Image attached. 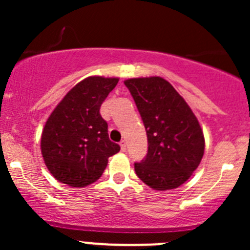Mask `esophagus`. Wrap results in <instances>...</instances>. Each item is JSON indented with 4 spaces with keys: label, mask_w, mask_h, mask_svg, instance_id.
<instances>
[{
    "label": "esophagus",
    "mask_w": 250,
    "mask_h": 250,
    "mask_svg": "<svg viewBox=\"0 0 250 250\" xmlns=\"http://www.w3.org/2000/svg\"><path fill=\"white\" fill-rule=\"evenodd\" d=\"M120 146H121V150H122L123 152H125V148H127V143H125V140L121 141Z\"/></svg>",
    "instance_id": "esophagus-1"
}]
</instances>
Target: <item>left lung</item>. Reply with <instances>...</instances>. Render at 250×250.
Returning a JSON list of instances; mask_svg holds the SVG:
<instances>
[{
  "instance_id": "8db88e82",
  "label": "left lung",
  "mask_w": 250,
  "mask_h": 250,
  "mask_svg": "<svg viewBox=\"0 0 250 250\" xmlns=\"http://www.w3.org/2000/svg\"><path fill=\"white\" fill-rule=\"evenodd\" d=\"M147 135V155L134 169L153 190L183 185L197 169L204 153V135L197 117L184 98L165 78L125 81Z\"/></svg>"
}]
</instances>
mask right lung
Wrapping results in <instances>:
<instances>
[{
    "instance_id": "add662e5",
    "label": "right lung",
    "mask_w": 250,
    "mask_h": 250,
    "mask_svg": "<svg viewBox=\"0 0 250 250\" xmlns=\"http://www.w3.org/2000/svg\"><path fill=\"white\" fill-rule=\"evenodd\" d=\"M118 78L90 76L78 82L57 105L42 130L41 152L60 183L84 188L102 176L110 156L120 151L107 134L99 110Z\"/></svg>"
}]
</instances>
